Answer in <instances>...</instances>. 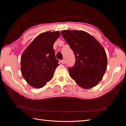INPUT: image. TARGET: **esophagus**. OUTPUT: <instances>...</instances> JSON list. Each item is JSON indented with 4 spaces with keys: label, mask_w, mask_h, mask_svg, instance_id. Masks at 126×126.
I'll return each instance as SVG.
<instances>
[{
    "label": "esophagus",
    "mask_w": 126,
    "mask_h": 126,
    "mask_svg": "<svg viewBox=\"0 0 126 126\" xmlns=\"http://www.w3.org/2000/svg\"><path fill=\"white\" fill-rule=\"evenodd\" d=\"M61 63H62V64H65V61L64 60V59H63V60H61Z\"/></svg>",
    "instance_id": "34e87169"
}]
</instances>
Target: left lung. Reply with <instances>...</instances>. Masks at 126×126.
Segmentation results:
<instances>
[{
	"label": "left lung",
	"instance_id": "1",
	"mask_svg": "<svg viewBox=\"0 0 126 126\" xmlns=\"http://www.w3.org/2000/svg\"><path fill=\"white\" fill-rule=\"evenodd\" d=\"M61 34L75 55V64L68 68L71 77L83 88L96 86L103 78L107 66L103 47L86 32L65 30Z\"/></svg>",
	"mask_w": 126,
	"mask_h": 126
}]
</instances>
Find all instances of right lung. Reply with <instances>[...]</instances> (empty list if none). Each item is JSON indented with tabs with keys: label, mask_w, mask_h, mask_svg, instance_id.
<instances>
[{
	"label": "right lung",
	"mask_w": 126,
	"mask_h": 126,
	"mask_svg": "<svg viewBox=\"0 0 126 126\" xmlns=\"http://www.w3.org/2000/svg\"><path fill=\"white\" fill-rule=\"evenodd\" d=\"M58 31L40 34L25 49L21 57V72L27 83L40 88L53 78L59 65L53 44L60 36Z\"/></svg>",
	"instance_id": "right-lung-1"
}]
</instances>
